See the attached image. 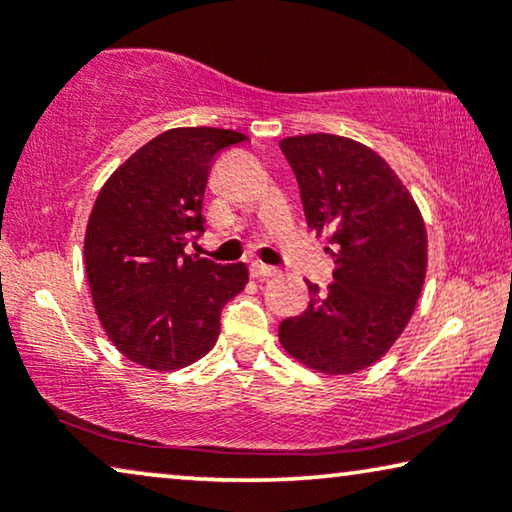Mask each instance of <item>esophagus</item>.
<instances>
[{"mask_svg": "<svg viewBox=\"0 0 512 512\" xmlns=\"http://www.w3.org/2000/svg\"><path fill=\"white\" fill-rule=\"evenodd\" d=\"M249 272H251V277H275L277 275V268H272V265H265V263H251V268H249Z\"/></svg>", "mask_w": 512, "mask_h": 512, "instance_id": "obj_1", "label": "esophagus"}]
</instances>
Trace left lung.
Segmentation results:
<instances>
[{"label":"left lung","mask_w":512,"mask_h":512,"mask_svg":"<svg viewBox=\"0 0 512 512\" xmlns=\"http://www.w3.org/2000/svg\"><path fill=\"white\" fill-rule=\"evenodd\" d=\"M298 179L307 226L326 230L335 256L326 291L307 282L310 305L279 324L293 359L328 375L380 361L415 312L426 275L422 214L373 149L338 135L279 142Z\"/></svg>","instance_id":"left-lung-1"}]
</instances>
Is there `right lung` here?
I'll return each mask as SVG.
<instances>
[{
	"instance_id": "right-lung-1",
	"label": "right lung",
	"mask_w": 512,
	"mask_h": 512,
	"mask_svg": "<svg viewBox=\"0 0 512 512\" xmlns=\"http://www.w3.org/2000/svg\"><path fill=\"white\" fill-rule=\"evenodd\" d=\"M242 132L174 128L132 153L97 195L86 228V275L100 324L118 352L177 370L214 347L221 310L249 282L186 247L205 233L202 200L216 153Z\"/></svg>"
}]
</instances>
